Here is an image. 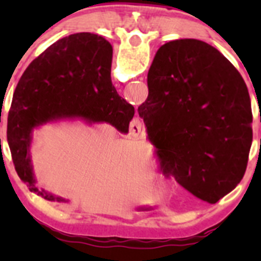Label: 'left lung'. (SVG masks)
Instances as JSON below:
<instances>
[{
  "label": "left lung",
  "instance_id": "left-lung-1",
  "mask_svg": "<svg viewBox=\"0 0 261 261\" xmlns=\"http://www.w3.org/2000/svg\"><path fill=\"white\" fill-rule=\"evenodd\" d=\"M147 87L138 115L156 156L188 192L216 204L247 168L252 111L243 78L205 41L177 39L156 50Z\"/></svg>",
  "mask_w": 261,
  "mask_h": 261
}]
</instances>
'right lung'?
<instances>
[{
	"instance_id": "add662e5",
	"label": "right lung",
	"mask_w": 261,
	"mask_h": 261,
	"mask_svg": "<svg viewBox=\"0 0 261 261\" xmlns=\"http://www.w3.org/2000/svg\"><path fill=\"white\" fill-rule=\"evenodd\" d=\"M112 45L103 36L78 32L53 43L24 70L8 115L14 167L30 191L48 201H66L36 187L31 162L34 132L45 124L81 120L110 123L128 133L135 107L111 81Z\"/></svg>"
}]
</instances>
